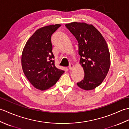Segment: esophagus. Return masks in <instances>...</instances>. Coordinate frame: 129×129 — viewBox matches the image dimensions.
<instances>
[{"mask_svg":"<svg viewBox=\"0 0 129 129\" xmlns=\"http://www.w3.org/2000/svg\"><path fill=\"white\" fill-rule=\"evenodd\" d=\"M74 67V65L73 64H70L69 67V69L70 70H72L73 69Z\"/></svg>","mask_w":129,"mask_h":129,"instance_id":"34e87169","label":"esophagus"}]
</instances>
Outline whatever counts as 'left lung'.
Returning <instances> with one entry per match:
<instances>
[{
  "label": "left lung",
  "mask_w": 129,
  "mask_h": 129,
  "mask_svg": "<svg viewBox=\"0 0 129 129\" xmlns=\"http://www.w3.org/2000/svg\"><path fill=\"white\" fill-rule=\"evenodd\" d=\"M78 40L80 64L83 68V80L78 86L85 90L96 88L102 83L110 66L108 46L100 33L91 24L73 22L65 24Z\"/></svg>",
  "instance_id": "8db88e82"
}]
</instances>
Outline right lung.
Listing matches in <instances>:
<instances>
[{
  "mask_svg": "<svg viewBox=\"0 0 129 129\" xmlns=\"http://www.w3.org/2000/svg\"><path fill=\"white\" fill-rule=\"evenodd\" d=\"M60 26L55 24L38 29L23 49L21 55L23 72L30 83L40 90L54 85L64 73L55 65L51 42V35Z\"/></svg>",
  "mask_w": 129,
  "mask_h": 129,
  "instance_id": "obj_1",
  "label": "right lung"
}]
</instances>
